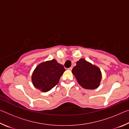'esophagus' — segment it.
Segmentation results:
<instances>
[{"label":"esophagus","mask_w":129,"mask_h":129,"mask_svg":"<svg viewBox=\"0 0 129 129\" xmlns=\"http://www.w3.org/2000/svg\"><path fill=\"white\" fill-rule=\"evenodd\" d=\"M72 68H73V67H70V68H68V70H70V71H71V70H72Z\"/></svg>","instance_id":"1"}]
</instances>
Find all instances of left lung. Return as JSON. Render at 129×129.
<instances>
[{"label":"left lung","instance_id":"obj_1","mask_svg":"<svg viewBox=\"0 0 129 129\" xmlns=\"http://www.w3.org/2000/svg\"><path fill=\"white\" fill-rule=\"evenodd\" d=\"M78 82L86 89H94L99 87L101 80V72L99 68L84 59L77 62L72 69Z\"/></svg>","mask_w":129,"mask_h":129}]
</instances>
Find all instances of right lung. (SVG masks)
I'll return each instance as SVG.
<instances>
[{
	"instance_id": "add662e5",
	"label": "right lung",
	"mask_w": 129,
	"mask_h": 129,
	"mask_svg": "<svg viewBox=\"0 0 129 129\" xmlns=\"http://www.w3.org/2000/svg\"><path fill=\"white\" fill-rule=\"evenodd\" d=\"M65 69L56 60L48 61L39 64L32 76L34 85L44 92L51 90L58 84Z\"/></svg>"
}]
</instances>
